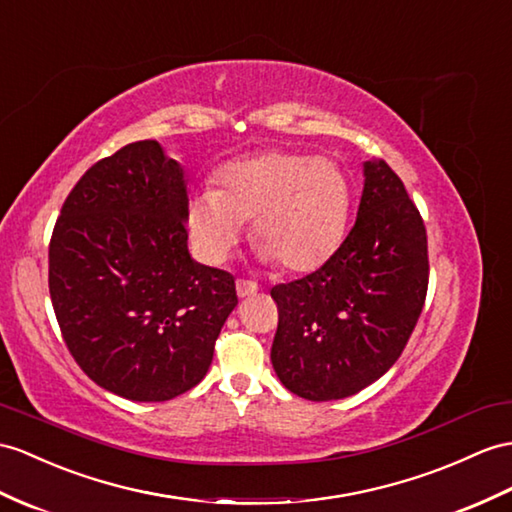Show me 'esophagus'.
I'll return each mask as SVG.
<instances>
[{"label":"esophagus","instance_id":"obj_1","mask_svg":"<svg viewBox=\"0 0 512 512\" xmlns=\"http://www.w3.org/2000/svg\"><path fill=\"white\" fill-rule=\"evenodd\" d=\"M236 293L239 297H252L258 293V284L252 280H236Z\"/></svg>","mask_w":512,"mask_h":512}]
</instances>
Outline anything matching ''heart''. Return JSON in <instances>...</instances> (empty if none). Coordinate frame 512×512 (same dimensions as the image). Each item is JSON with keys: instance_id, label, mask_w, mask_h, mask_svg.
<instances>
[{"instance_id": "1", "label": "heart", "mask_w": 512, "mask_h": 512, "mask_svg": "<svg viewBox=\"0 0 512 512\" xmlns=\"http://www.w3.org/2000/svg\"><path fill=\"white\" fill-rule=\"evenodd\" d=\"M352 210V186L330 158L269 149L226 162L217 189L189 199L186 219L208 263H223L247 219L263 260L286 273L326 265L339 249Z\"/></svg>"}]
</instances>
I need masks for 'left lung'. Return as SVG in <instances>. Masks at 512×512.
I'll return each mask as SVG.
<instances>
[{
    "label": "left lung",
    "mask_w": 512,
    "mask_h": 512,
    "mask_svg": "<svg viewBox=\"0 0 512 512\" xmlns=\"http://www.w3.org/2000/svg\"><path fill=\"white\" fill-rule=\"evenodd\" d=\"M428 236L404 182L365 162V189L347 239L326 265L276 284L271 363L310 402L350 397L402 356L428 293Z\"/></svg>",
    "instance_id": "1"
}]
</instances>
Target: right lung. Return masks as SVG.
Returning a JSON list of instances; mask_svg holds the SVG:
<instances>
[{
    "label": "right lung",
    "instance_id": "add662e5",
    "mask_svg": "<svg viewBox=\"0 0 512 512\" xmlns=\"http://www.w3.org/2000/svg\"><path fill=\"white\" fill-rule=\"evenodd\" d=\"M184 169L156 141L84 173L49 241V295L71 356L102 389L167 402L202 382L239 304L228 271L186 247Z\"/></svg>",
    "mask_w": 512,
    "mask_h": 512
}]
</instances>
